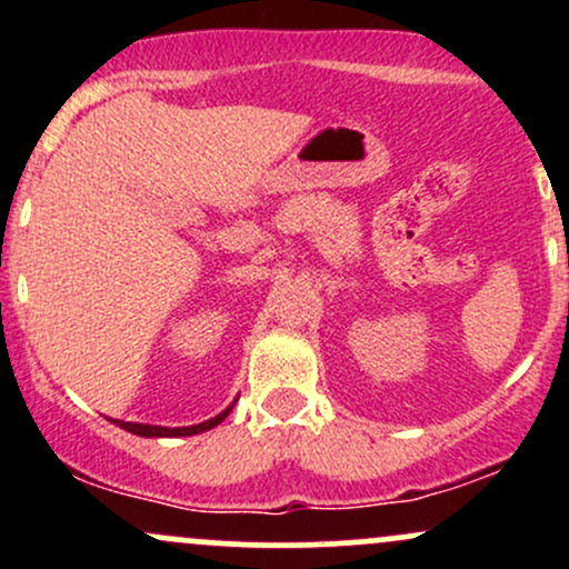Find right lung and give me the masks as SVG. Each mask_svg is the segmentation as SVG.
I'll use <instances>...</instances> for the list:
<instances>
[{
  "instance_id": "right-lung-1",
  "label": "right lung",
  "mask_w": 569,
  "mask_h": 569,
  "mask_svg": "<svg viewBox=\"0 0 569 569\" xmlns=\"http://www.w3.org/2000/svg\"><path fill=\"white\" fill-rule=\"evenodd\" d=\"M234 407V403H232ZM232 407H227L221 415L213 417V420H206L200 422V426H189V428H160V426H139V422H122V420H114L117 426L122 430H128V433H136V436H147V439H171V436H194V433H202V430H211L213 426H219L221 420H224L227 415H230Z\"/></svg>"
}]
</instances>
